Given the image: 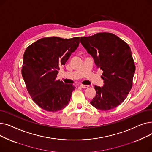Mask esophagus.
I'll use <instances>...</instances> for the list:
<instances>
[{
	"label": "esophagus",
	"mask_w": 152,
	"mask_h": 152,
	"mask_svg": "<svg viewBox=\"0 0 152 152\" xmlns=\"http://www.w3.org/2000/svg\"><path fill=\"white\" fill-rule=\"evenodd\" d=\"M80 87H82V88H83V89H86V88H87V87H89V86H87V85H84V84H81V85H80Z\"/></svg>",
	"instance_id": "esophagus-1"
}]
</instances>
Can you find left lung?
I'll use <instances>...</instances> for the list:
<instances>
[{
    "mask_svg": "<svg viewBox=\"0 0 152 152\" xmlns=\"http://www.w3.org/2000/svg\"><path fill=\"white\" fill-rule=\"evenodd\" d=\"M80 42L94 58L97 68L103 72V86H94L96 95L91 104L107 111L119 105L132 87L135 66L129 45L117 36L99 33L81 37Z\"/></svg>",
    "mask_w": 152,
    "mask_h": 152,
    "instance_id": "1",
    "label": "left lung"
}]
</instances>
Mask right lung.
<instances>
[{
    "label": "right lung",
    "instance_id": "obj_1",
    "mask_svg": "<svg viewBox=\"0 0 152 152\" xmlns=\"http://www.w3.org/2000/svg\"><path fill=\"white\" fill-rule=\"evenodd\" d=\"M79 37H44L28 46L23 55L22 76L33 100L42 109L55 112L65 108L76 87L57 77L79 46Z\"/></svg>",
    "mask_w": 152,
    "mask_h": 152
}]
</instances>
